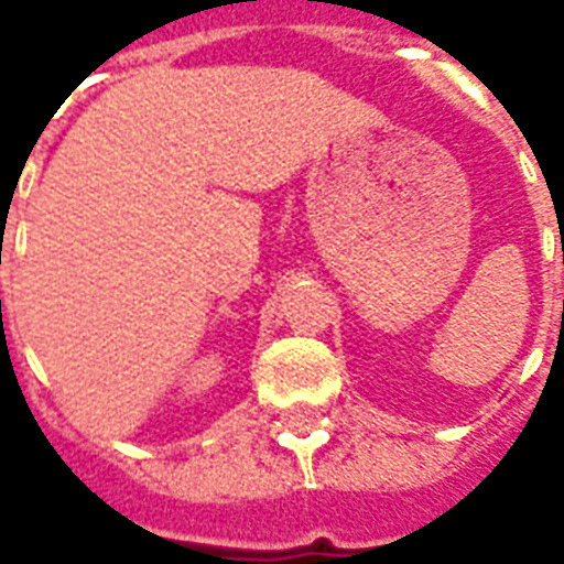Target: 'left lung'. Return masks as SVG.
Masks as SVG:
<instances>
[{
    "label": "left lung",
    "instance_id": "1",
    "mask_svg": "<svg viewBox=\"0 0 564 564\" xmlns=\"http://www.w3.org/2000/svg\"><path fill=\"white\" fill-rule=\"evenodd\" d=\"M562 262H564V238H562Z\"/></svg>",
    "mask_w": 564,
    "mask_h": 564
}]
</instances>
